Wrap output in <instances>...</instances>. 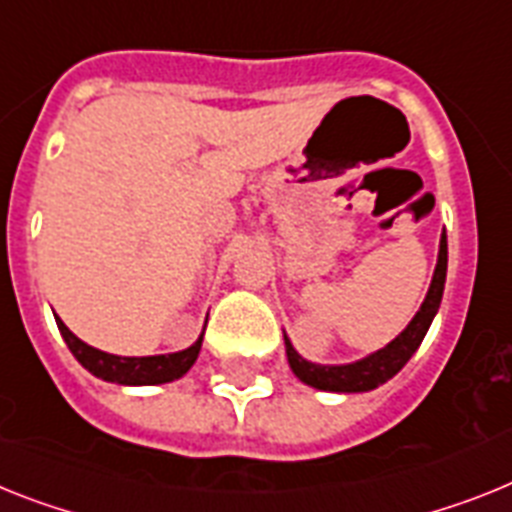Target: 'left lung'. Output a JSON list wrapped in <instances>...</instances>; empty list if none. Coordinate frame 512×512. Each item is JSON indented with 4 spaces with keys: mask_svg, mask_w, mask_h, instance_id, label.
I'll return each mask as SVG.
<instances>
[{
    "mask_svg": "<svg viewBox=\"0 0 512 512\" xmlns=\"http://www.w3.org/2000/svg\"><path fill=\"white\" fill-rule=\"evenodd\" d=\"M445 276H448V236L442 231L440 236V252H437V265L432 273V283L424 296L422 307L411 317L406 328L388 343L377 349L375 354L356 359L349 364H315L307 362L299 351L291 346L289 336L283 333L286 343V356H289V367L304 385L317 390H328V393H367V390L380 388L382 382H388L409 362L414 351L422 346L427 336L429 325L435 320L437 309L442 302V291H445Z\"/></svg>",
    "mask_w": 512,
    "mask_h": 512,
    "instance_id": "obj_1",
    "label": "left lung"
}]
</instances>
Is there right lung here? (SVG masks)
I'll return each mask as SVG.
<instances>
[{"mask_svg":"<svg viewBox=\"0 0 512 512\" xmlns=\"http://www.w3.org/2000/svg\"><path fill=\"white\" fill-rule=\"evenodd\" d=\"M57 328L62 333L64 343L70 346L72 356L77 362L88 369L90 375L101 377L106 382H117V385H163V382H174L190 372L192 364L197 362L200 346H203V333L192 346L174 354H158V356H117L106 354L101 349H93L85 341L72 333L67 325L57 317Z\"/></svg>","mask_w":512,"mask_h":512,"instance_id":"add662e5","label":"right lung"}]
</instances>
